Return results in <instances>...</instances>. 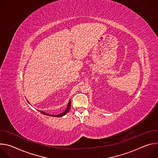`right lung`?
<instances>
[{"label": "right lung", "instance_id": "add662e5", "mask_svg": "<svg viewBox=\"0 0 158 158\" xmlns=\"http://www.w3.org/2000/svg\"><path fill=\"white\" fill-rule=\"evenodd\" d=\"M27 102H29V104H30L28 101H27ZM71 100H69V101L68 104H67V107H66V109H65V110H64V112H62V113H60V114H57V115H52V114H50L46 113V112H44L42 111V110H38L40 112V113H42V114H44V115H46V116H52V117H58V118H59V117H62V116H64V115H65V114L67 113V112H68V111L70 110V108H71Z\"/></svg>", "mask_w": 158, "mask_h": 158}]
</instances>
